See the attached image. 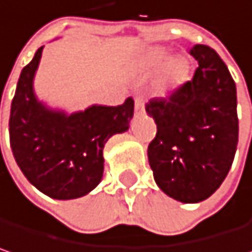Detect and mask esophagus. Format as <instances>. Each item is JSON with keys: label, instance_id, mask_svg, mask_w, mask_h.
Listing matches in <instances>:
<instances>
[{"label": "esophagus", "instance_id": "1", "mask_svg": "<svg viewBox=\"0 0 252 252\" xmlns=\"http://www.w3.org/2000/svg\"><path fill=\"white\" fill-rule=\"evenodd\" d=\"M144 112V99L143 98H135V114H143Z\"/></svg>", "mask_w": 252, "mask_h": 252}]
</instances>
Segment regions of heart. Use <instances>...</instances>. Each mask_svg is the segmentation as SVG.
<instances>
[{
    "instance_id": "b5f03b06",
    "label": "heart",
    "mask_w": 252,
    "mask_h": 252,
    "mask_svg": "<svg viewBox=\"0 0 252 252\" xmlns=\"http://www.w3.org/2000/svg\"><path fill=\"white\" fill-rule=\"evenodd\" d=\"M144 64L150 70H157L163 66L160 76V89L166 91L183 82L188 75V64L180 56L169 58V52L163 47H153L144 56Z\"/></svg>"
}]
</instances>
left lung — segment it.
<instances>
[{
  "instance_id": "left-lung-1",
  "label": "left lung",
  "mask_w": 252,
  "mask_h": 252,
  "mask_svg": "<svg viewBox=\"0 0 252 252\" xmlns=\"http://www.w3.org/2000/svg\"><path fill=\"white\" fill-rule=\"evenodd\" d=\"M193 79L146 111L157 124L147 156L157 186L183 203L208 199L225 180L238 144L237 88L218 53L196 44Z\"/></svg>"
}]
</instances>
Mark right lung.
Masks as SVG:
<instances>
[{
  "label": "right lung",
  "mask_w": 252,
  "mask_h": 252,
  "mask_svg": "<svg viewBox=\"0 0 252 252\" xmlns=\"http://www.w3.org/2000/svg\"><path fill=\"white\" fill-rule=\"evenodd\" d=\"M41 46L21 70L10 115L14 158L27 180L41 193L59 200L76 199L94 190L103 174V147L114 134L126 132L134 101L118 106L91 105L67 114L41 102L34 76Z\"/></svg>",
  "instance_id": "1"
}]
</instances>
